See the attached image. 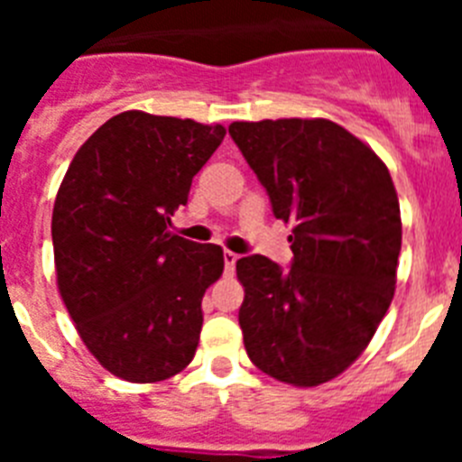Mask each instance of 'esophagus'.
Segmentation results:
<instances>
[{"mask_svg": "<svg viewBox=\"0 0 462 462\" xmlns=\"http://www.w3.org/2000/svg\"><path fill=\"white\" fill-rule=\"evenodd\" d=\"M236 261H238V254H234V252H224V268H226V273L231 275L236 268Z\"/></svg>", "mask_w": 462, "mask_h": 462, "instance_id": "34e87169", "label": "esophagus"}]
</instances>
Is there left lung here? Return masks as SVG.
<instances>
[{"instance_id":"obj_1","label":"left lung","mask_w":462,"mask_h":462,"mask_svg":"<svg viewBox=\"0 0 462 462\" xmlns=\"http://www.w3.org/2000/svg\"><path fill=\"white\" fill-rule=\"evenodd\" d=\"M228 134L275 217L293 224L289 271L261 254L236 263L245 349L261 373L319 386L361 356L393 300V180L365 143L324 117L234 122Z\"/></svg>"}]
</instances>
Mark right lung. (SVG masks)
Listing matches in <instances>:
<instances>
[{"label":"right lung","instance_id":"obj_1","mask_svg":"<svg viewBox=\"0 0 462 462\" xmlns=\"http://www.w3.org/2000/svg\"><path fill=\"white\" fill-rule=\"evenodd\" d=\"M224 134L125 110L69 164L52 208L57 289L80 340L116 377L162 382L194 358L203 293L222 275L224 252L169 226Z\"/></svg>","mask_w":462,"mask_h":462}]
</instances>
